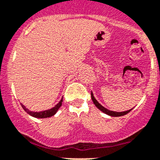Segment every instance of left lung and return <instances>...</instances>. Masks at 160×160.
Segmentation results:
<instances>
[{"mask_svg":"<svg viewBox=\"0 0 160 160\" xmlns=\"http://www.w3.org/2000/svg\"><path fill=\"white\" fill-rule=\"evenodd\" d=\"M91 99H92V101H93V103H95V106H96V107L98 108L99 110H100V111H102L103 112L106 113V114H108V115L112 116V117H121V116H124V115H125V114H127V113H129V112L132 110V109H130V110H128V111H125V112H117L110 111V110H108V109L105 108L104 107H103V106H102V105H101L100 103H99V102H98V101L95 99V97H94L92 92H91Z\"/></svg>","mask_w":160,"mask_h":160,"instance_id":"obj_1","label":"left lung"}]
</instances>
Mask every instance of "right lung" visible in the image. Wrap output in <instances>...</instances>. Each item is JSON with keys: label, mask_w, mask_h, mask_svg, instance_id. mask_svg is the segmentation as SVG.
Masks as SVG:
<instances>
[{"label": "right lung", "mask_w": 160, "mask_h": 160, "mask_svg": "<svg viewBox=\"0 0 160 160\" xmlns=\"http://www.w3.org/2000/svg\"><path fill=\"white\" fill-rule=\"evenodd\" d=\"M62 101H63V99H61V100L60 101L59 103H57L55 107L52 108V109L46 110V111L43 112H34L29 111V110H28L25 106H23L22 104V107L23 108V109H24L28 114H30V115L32 116V117H37V118H47V117H52L53 115H55L56 112H57V110L60 108V107H61V104H62Z\"/></svg>", "instance_id": "right-lung-1"}]
</instances>
